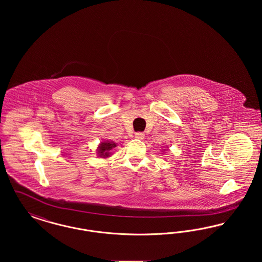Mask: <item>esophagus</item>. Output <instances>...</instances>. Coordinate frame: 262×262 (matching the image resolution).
<instances>
[{"mask_svg": "<svg viewBox=\"0 0 262 262\" xmlns=\"http://www.w3.org/2000/svg\"><path fill=\"white\" fill-rule=\"evenodd\" d=\"M135 137H136V138H138V139H143L144 134L143 133H136Z\"/></svg>", "mask_w": 262, "mask_h": 262, "instance_id": "1", "label": "esophagus"}]
</instances>
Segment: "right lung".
Masks as SVG:
<instances>
[{"label": "right lung", "mask_w": 262, "mask_h": 262, "mask_svg": "<svg viewBox=\"0 0 262 262\" xmlns=\"http://www.w3.org/2000/svg\"><path fill=\"white\" fill-rule=\"evenodd\" d=\"M117 146V144L115 143V142H113V141H103V142H101L99 144V146H98V155H99V157H102V158H107V157H110L111 156V154H112V152H111V150L113 148H115Z\"/></svg>", "instance_id": "1"}]
</instances>
